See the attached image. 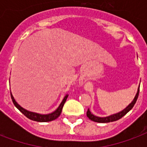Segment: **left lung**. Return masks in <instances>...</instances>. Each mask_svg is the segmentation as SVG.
<instances>
[{"instance_id": "8db88e82", "label": "left lung", "mask_w": 147, "mask_h": 147, "mask_svg": "<svg viewBox=\"0 0 147 147\" xmlns=\"http://www.w3.org/2000/svg\"><path fill=\"white\" fill-rule=\"evenodd\" d=\"M139 92L140 86L138 90H137V94L135 95V98H134V100H132V102L130 103V105H128L125 109H123V111H120L119 113L112 114V115H110V116L108 117H97L95 116V115H94L93 114H92V112L90 111L89 109H88L87 114H87V117L91 120V121H94V122H98V123H109V122H113V121H117L119 119H121V117H123L126 114H127L128 112L132 109L133 107H134L135 104H136V101H137V98H138V96H139Z\"/></svg>"}]
</instances>
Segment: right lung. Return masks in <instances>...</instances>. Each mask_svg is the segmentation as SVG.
Masks as SVG:
<instances>
[{
  "label": "right lung",
  "instance_id": "right-lung-1",
  "mask_svg": "<svg viewBox=\"0 0 147 147\" xmlns=\"http://www.w3.org/2000/svg\"><path fill=\"white\" fill-rule=\"evenodd\" d=\"M10 96H11V99H12L13 103V105H15V107H17V109L19 110L21 113H23L27 118L30 119L32 121H37V122H49V121H54V120H55V119L58 118V117H59V115L61 114V112H62V107L64 106L65 102V100H66L67 98H68L69 95L66 94V95L64 97L63 100H62V101L61 102V104H60V105L59 106V107L55 110V111H53V113L48 114H37V113H34V112L29 111L23 108L20 105H19L17 104V101L15 100L14 98L13 97L11 92H10Z\"/></svg>",
  "mask_w": 147,
  "mask_h": 147
}]
</instances>
